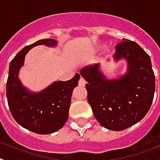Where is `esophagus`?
<instances>
[{
  "mask_svg": "<svg viewBox=\"0 0 160 160\" xmlns=\"http://www.w3.org/2000/svg\"><path fill=\"white\" fill-rule=\"evenodd\" d=\"M78 85L81 86V87H84V86L86 85V81L85 79L83 78H80V79H79L78 81Z\"/></svg>",
  "mask_w": 160,
  "mask_h": 160,
  "instance_id": "1",
  "label": "esophagus"
}]
</instances>
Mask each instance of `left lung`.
Returning <instances> with one entry per match:
<instances>
[{
    "label": "left lung",
    "instance_id": "8db88e82",
    "mask_svg": "<svg viewBox=\"0 0 160 160\" xmlns=\"http://www.w3.org/2000/svg\"><path fill=\"white\" fill-rule=\"evenodd\" d=\"M114 59L125 58L128 71L116 80H107L99 64L84 68L88 101L95 118L104 128L121 131L138 122L149 111L154 99L155 77L149 55L128 39L116 45Z\"/></svg>",
    "mask_w": 160,
    "mask_h": 160
}]
</instances>
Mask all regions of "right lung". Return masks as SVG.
Here are the masks:
<instances>
[{
  "instance_id": "add662e5",
  "label": "right lung",
  "mask_w": 160,
  "mask_h": 160,
  "mask_svg": "<svg viewBox=\"0 0 160 160\" xmlns=\"http://www.w3.org/2000/svg\"><path fill=\"white\" fill-rule=\"evenodd\" d=\"M56 45L53 39H43L23 47L12 59L6 82V97L13 118L24 128L38 134H50L59 130L68 117L72 91L78 84L76 73L66 82H55L40 93H30L18 78L25 55L36 45Z\"/></svg>"
}]
</instances>
